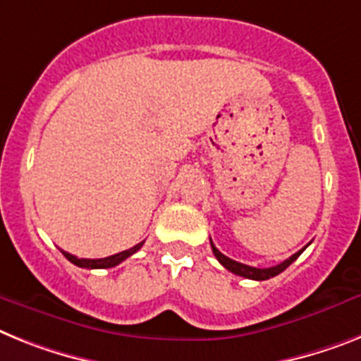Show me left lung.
I'll return each instance as SVG.
<instances>
[{
	"label": "left lung",
	"mask_w": 361,
	"mask_h": 361,
	"mask_svg": "<svg viewBox=\"0 0 361 361\" xmlns=\"http://www.w3.org/2000/svg\"><path fill=\"white\" fill-rule=\"evenodd\" d=\"M211 247H213V253L214 257L218 259V262L224 266V268H227L229 271H233L235 275H240V277H246V279H253V281H266V279H271L275 277V275H279L281 271H284V269L288 268L290 264H292L293 260L298 259L299 255H301L302 251H305V247H302L301 251H298V253H293L290 259H286L284 262H281V264L277 266H271V268H253V266H247V264H242V262H237V260L229 259V257H226L224 253H220V251L214 247L213 240H211Z\"/></svg>",
	"instance_id": "left-lung-1"
}]
</instances>
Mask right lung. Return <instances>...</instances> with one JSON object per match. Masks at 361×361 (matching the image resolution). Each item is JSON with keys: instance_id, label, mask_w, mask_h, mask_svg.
<instances>
[{"instance_id": "right-lung-1", "label": "right lung", "mask_w": 361, "mask_h": 361, "mask_svg": "<svg viewBox=\"0 0 361 361\" xmlns=\"http://www.w3.org/2000/svg\"><path fill=\"white\" fill-rule=\"evenodd\" d=\"M143 244H145V242H139V244H135V246L130 247V250L121 251V253H117V255L104 257V259H78V257L71 255V253H66V251H62V253L66 255V259H68L69 262H73V264L78 266V268H90V269L114 268V266L121 264L123 260L128 259L130 255H134L135 251L141 250V246H143Z\"/></svg>"}]
</instances>
